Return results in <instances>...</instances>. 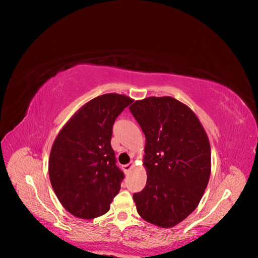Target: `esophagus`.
Instances as JSON below:
<instances>
[{
    "label": "esophagus",
    "mask_w": 258,
    "mask_h": 258,
    "mask_svg": "<svg viewBox=\"0 0 258 258\" xmlns=\"http://www.w3.org/2000/svg\"><path fill=\"white\" fill-rule=\"evenodd\" d=\"M135 167V162L132 161V162H130V163H128V165H124L123 166V170L126 171V172H129V171H131V169Z\"/></svg>",
    "instance_id": "34e87169"
}]
</instances>
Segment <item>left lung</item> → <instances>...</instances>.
Segmentation results:
<instances>
[{
    "label": "left lung",
    "instance_id": "obj_1",
    "mask_svg": "<svg viewBox=\"0 0 258 258\" xmlns=\"http://www.w3.org/2000/svg\"><path fill=\"white\" fill-rule=\"evenodd\" d=\"M145 135L146 185L134 195L139 215L172 228L191 214L211 174L207 132L189 106L172 97H148L130 105Z\"/></svg>",
    "mask_w": 258,
    "mask_h": 258
}]
</instances>
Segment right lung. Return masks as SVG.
<instances>
[{
	"label": "right lung",
	"mask_w": 258,
	"mask_h": 258,
	"mask_svg": "<svg viewBox=\"0 0 258 258\" xmlns=\"http://www.w3.org/2000/svg\"><path fill=\"white\" fill-rule=\"evenodd\" d=\"M131 98L105 93L85 103L59 131L48 172L54 194L69 213L91 220L105 214L120 190L123 173L111 146L113 123Z\"/></svg>",
	"instance_id": "1"
}]
</instances>
